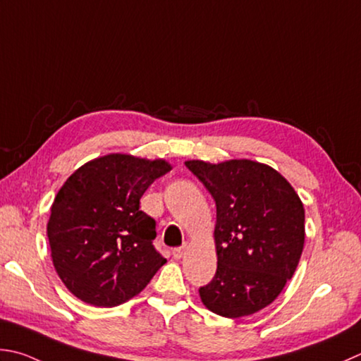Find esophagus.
I'll use <instances>...</instances> for the list:
<instances>
[{
	"label": "esophagus",
	"mask_w": 361,
	"mask_h": 361,
	"mask_svg": "<svg viewBox=\"0 0 361 361\" xmlns=\"http://www.w3.org/2000/svg\"><path fill=\"white\" fill-rule=\"evenodd\" d=\"M187 245L185 243H183L182 245V247H178V248H174L173 250V256L176 257V259H180V257L183 256V255H185V251H187Z\"/></svg>",
	"instance_id": "obj_1"
}]
</instances>
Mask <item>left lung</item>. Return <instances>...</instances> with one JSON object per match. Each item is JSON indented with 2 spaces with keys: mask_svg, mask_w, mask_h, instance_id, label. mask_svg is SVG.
<instances>
[{
  "mask_svg": "<svg viewBox=\"0 0 361 361\" xmlns=\"http://www.w3.org/2000/svg\"><path fill=\"white\" fill-rule=\"evenodd\" d=\"M185 166L216 206V271L200 288L206 307L223 317L255 314L280 295L300 261L305 209L290 183L253 160Z\"/></svg>",
  "mask_w": 361,
  "mask_h": 361,
  "instance_id": "obj_1",
  "label": "left lung"
}]
</instances>
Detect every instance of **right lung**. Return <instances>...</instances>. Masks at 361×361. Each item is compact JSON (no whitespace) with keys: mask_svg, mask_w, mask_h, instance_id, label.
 Listing matches in <instances>:
<instances>
[{"mask_svg":"<svg viewBox=\"0 0 361 361\" xmlns=\"http://www.w3.org/2000/svg\"><path fill=\"white\" fill-rule=\"evenodd\" d=\"M165 160L110 154L78 168L56 195L47 224L51 259L66 288L94 307H118L166 262L152 240L155 220L140 210Z\"/></svg>","mask_w":361,"mask_h":361,"instance_id":"right-lung-1","label":"right lung"}]
</instances>
